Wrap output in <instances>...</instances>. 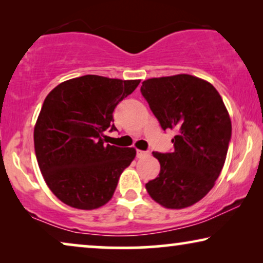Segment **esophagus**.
Here are the masks:
<instances>
[{
  "label": "esophagus",
  "instance_id": "1",
  "mask_svg": "<svg viewBox=\"0 0 263 263\" xmlns=\"http://www.w3.org/2000/svg\"><path fill=\"white\" fill-rule=\"evenodd\" d=\"M148 154L149 153L146 152V151H140V149L136 151V156H138V158H145L148 156Z\"/></svg>",
  "mask_w": 263,
  "mask_h": 263
}]
</instances>
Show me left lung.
Wrapping results in <instances>:
<instances>
[{
	"label": "left lung",
	"instance_id": "8db88e82",
	"mask_svg": "<svg viewBox=\"0 0 263 263\" xmlns=\"http://www.w3.org/2000/svg\"><path fill=\"white\" fill-rule=\"evenodd\" d=\"M141 95L163 130L175 129L174 151L153 152L160 163L157 178L146 184L161 206H192L213 188L231 140V120L213 85L193 75L145 80Z\"/></svg>",
	"mask_w": 263,
	"mask_h": 263
}]
</instances>
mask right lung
I'll return each mask as SVG.
<instances>
[{"label":"right lung","mask_w":263,"mask_h":263,"mask_svg":"<svg viewBox=\"0 0 263 263\" xmlns=\"http://www.w3.org/2000/svg\"><path fill=\"white\" fill-rule=\"evenodd\" d=\"M139 84L84 75L46 96L34 127V151L46 184L63 203L95 210L111 200L136 151L105 143L104 132L117 130L115 107Z\"/></svg>","instance_id":"obj_1"}]
</instances>
